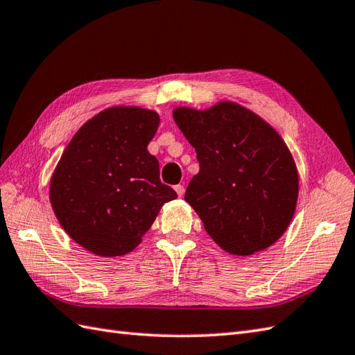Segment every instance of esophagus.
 I'll return each mask as SVG.
<instances>
[{
	"label": "esophagus",
	"mask_w": 355,
	"mask_h": 355,
	"mask_svg": "<svg viewBox=\"0 0 355 355\" xmlns=\"http://www.w3.org/2000/svg\"><path fill=\"white\" fill-rule=\"evenodd\" d=\"M175 192H177V195L181 198V196H183L184 195V186H181V184H177L175 187Z\"/></svg>",
	"instance_id": "esophagus-1"
}]
</instances>
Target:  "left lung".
I'll list each match as a JSON object with an SVG mask.
<instances>
[{
  "mask_svg": "<svg viewBox=\"0 0 355 355\" xmlns=\"http://www.w3.org/2000/svg\"><path fill=\"white\" fill-rule=\"evenodd\" d=\"M172 116L196 151L199 172L184 199L207 234L231 255L248 257L275 244L293 220L298 171L282 136L235 102Z\"/></svg>",
  "mask_w": 355,
  "mask_h": 355,
  "instance_id": "left-lung-1",
  "label": "left lung"
}]
</instances>
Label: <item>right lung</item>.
I'll return each mask as SVG.
<instances>
[{"label": "right lung", "mask_w": 355, "mask_h": 355, "mask_svg": "<svg viewBox=\"0 0 355 355\" xmlns=\"http://www.w3.org/2000/svg\"><path fill=\"white\" fill-rule=\"evenodd\" d=\"M159 123L151 109L107 107L73 135L53 171V213L69 237L97 257L132 252L163 204L177 198L147 150Z\"/></svg>", "instance_id": "add662e5"}]
</instances>
